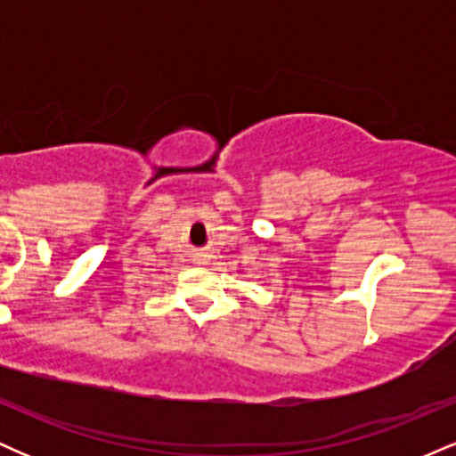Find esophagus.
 Returning <instances> with one entry per match:
<instances>
[{"instance_id":"34e87169","label":"esophagus","mask_w":456,"mask_h":456,"mask_svg":"<svg viewBox=\"0 0 456 456\" xmlns=\"http://www.w3.org/2000/svg\"><path fill=\"white\" fill-rule=\"evenodd\" d=\"M195 264L197 265H208V264H210V257H206V255H199V257H195Z\"/></svg>"}]
</instances>
